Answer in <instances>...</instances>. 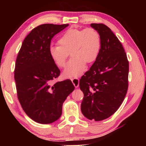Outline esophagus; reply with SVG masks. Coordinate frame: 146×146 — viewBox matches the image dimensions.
Here are the masks:
<instances>
[{"label":"esophagus","instance_id":"obj_1","mask_svg":"<svg viewBox=\"0 0 146 146\" xmlns=\"http://www.w3.org/2000/svg\"><path fill=\"white\" fill-rule=\"evenodd\" d=\"M72 82L73 83L75 88H78L79 86V79L78 78H72L71 79Z\"/></svg>","mask_w":146,"mask_h":146}]
</instances>
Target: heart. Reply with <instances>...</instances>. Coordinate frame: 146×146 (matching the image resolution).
I'll return each instance as SVG.
<instances>
[{"instance_id": "heart-1", "label": "heart", "mask_w": 146, "mask_h": 146, "mask_svg": "<svg viewBox=\"0 0 146 146\" xmlns=\"http://www.w3.org/2000/svg\"><path fill=\"white\" fill-rule=\"evenodd\" d=\"M60 45H52L49 54L59 67H64L69 53L72 58L64 70L66 78H76L86 70V63L94 62L101 48V38L92 28L85 29L72 28L67 30L58 40Z\"/></svg>"}]
</instances>
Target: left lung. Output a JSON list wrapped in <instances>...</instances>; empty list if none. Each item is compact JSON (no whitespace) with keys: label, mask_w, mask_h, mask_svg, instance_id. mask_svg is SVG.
Returning a JSON list of instances; mask_svg holds the SVG:
<instances>
[{"label":"left lung","mask_w":146,"mask_h":146,"mask_svg":"<svg viewBox=\"0 0 146 146\" xmlns=\"http://www.w3.org/2000/svg\"><path fill=\"white\" fill-rule=\"evenodd\" d=\"M101 38L99 55L80 80L84 93L81 111L90 120L101 121L120 106L128 87L129 62L118 38L107 26L93 23Z\"/></svg>","instance_id":"left-lung-1"}]
</instances>
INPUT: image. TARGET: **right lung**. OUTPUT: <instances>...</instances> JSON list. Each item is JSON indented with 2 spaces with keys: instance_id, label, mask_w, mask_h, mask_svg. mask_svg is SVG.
I'll return each instance as SVG.
<instances>
[{
  "instance_id": "right-lung-1",
  "label": "right lung",
  "mask_w": 146,
  "mask_h": 146,
  "mask_svg": "<svg viewBox=\"0 0 146 146\" xmlns=\"http://www.w3.org/2000/svg\"><path fill=\"white\" fill-rule=\"evenodd\" d=\"M68 26L44 24L35 28L24 40L16 60L18 98L28 116L42 124L60 118L64 102L75 88L70 80L52 82L60 71L49 54L52 38Z\"/></svg>"
}]
</instances>
